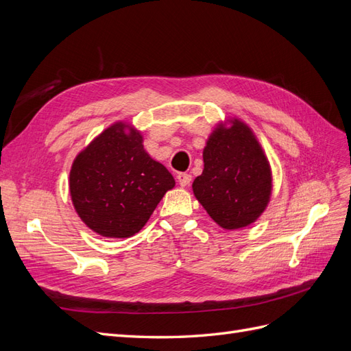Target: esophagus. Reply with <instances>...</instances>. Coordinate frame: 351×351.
I'll return each mask as SVG.
<instances>
[{"instance_id": "1", "label": "esophagus", "mask_w": 351, "mask_h": 351, "mask_svg": "<svg viewBox=\"0 0 351 351\" xmlns=\"http://www.w3.org/2000/svg\"><path fill=\"white\" fill-rule=\"evenodd\" d=\"M177 180H178L180 186H182V187H186V186H189V184H190V182H192V176L187 174V173H180V174L177 176Z\"/></svg>"}]
</instances>
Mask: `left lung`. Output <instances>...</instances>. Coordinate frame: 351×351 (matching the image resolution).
Masks as SVG:
<instances>
[{
	"label": "left lung",
	"mask_w": 351,
	"mask_h": 351,
	"mask_svg": "<svg viewBox=\"0 0 351 351\" xmlns=\"http://www.w3.org/2000/svg\"><path fill=\"white\" fill-rule=\"evenodd\" d=\"M218 125L204 149V171L193 193L209 217L226 230L250 226L267 208L271 167L249 127L234 119Z\"/></svg>",
	"instance_id": "left-lung-1"
}]
</instances>
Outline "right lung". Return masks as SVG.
Segmentation results:
<instances>
[{"label":"right lung","instance_id":"obj_1","mask_svg":"<svg viewBox=\"0 0 351 351\" xmlns=\"http://www.w3.org/2000/svg\"><path fill=\"white\" fill-rule=\"evenodd\" d=\"M174 184L171 173L143 149L142 134L125 123L93 139L70 171V195L80 219L114 239L139 232Z\"/></svg>","mask_w":351,"mask_h":351}]
</instances>
